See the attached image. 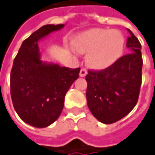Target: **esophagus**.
I'll use <instances>...</instances> for the list:
<instances>
[{
    "instance_id": "34e87169",
    "label": "esophagus",
    "mask_w": 155,
    "mask_h": 155,
    "mask_svg": "<svg viewBox=\"0 0 155 155\" xmlns=\"http://www.w3.org/2000/svg\"><path fill=\"white\" fill-rule=\"evenodd\" d=\"M86 75H87V70L84 69V68L81 69V71H80V76H81V77H84V76H86Z\"/></svg>"
}]
</instances>
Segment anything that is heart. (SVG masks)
I'll return each mask as SVG.
<instances>
[{
  "label": "heart",
  "mask_w": 155,
  "mask_h": 155,
  "mask_svg": "<svg viewBox=\"0 0 155 155\" xmlns=\"http://www.w3.org/2000/svg\"><path fill=\"white\" fill-rule=\"evenodd\" d=\"M125 38L120 31L108 28H91L74 40L80 54H87L86 63L94 69H104L115 64L123 54Z\"/></svg>",
  "instance_id": "heart-1"
}]
</instances>
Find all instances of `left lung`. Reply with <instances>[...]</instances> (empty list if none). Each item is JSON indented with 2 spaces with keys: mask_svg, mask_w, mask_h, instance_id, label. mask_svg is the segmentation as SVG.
Segmentation results:
<instances>
[{
  "mask_svg": "<svg viewBox=\"0 0 155 155\" xmlns=\"http://www.w3.org/2000/svg\"><path fill=\"white\" fill-rule=\"evenodd\" d=\"M129 54L102 71L86 75V99L91 114L101 123L112 124L126 117L137 105L142 82L141 44L127 29Z\"/></svg>",
  "mask_w": 155,
  "mask_h": 155,
  "instance_id": "obj_1",
  "label": "left lung"
}]
</instances>
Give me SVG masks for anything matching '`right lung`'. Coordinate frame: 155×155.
I'll return each mask as SVG.
<instances>
[{"instance_id":"add662e5","label":"right lung","mask_w":155,"mask_h":155,"mask_svg":"<svg viewBox=\"0 0 155 155\" xmlns=\"http://www.w3.org/2000/svg\"><path fill=\"white\" fill-rule=\"evenodd\" d=\"M64 24L45 25L25 39L11 73V96L18 117L27 124L43 128L61 115L64 96L79 77L80 68L70 69L41 60L38 41L62 29Z\"/></svg>"}]
</instances>
